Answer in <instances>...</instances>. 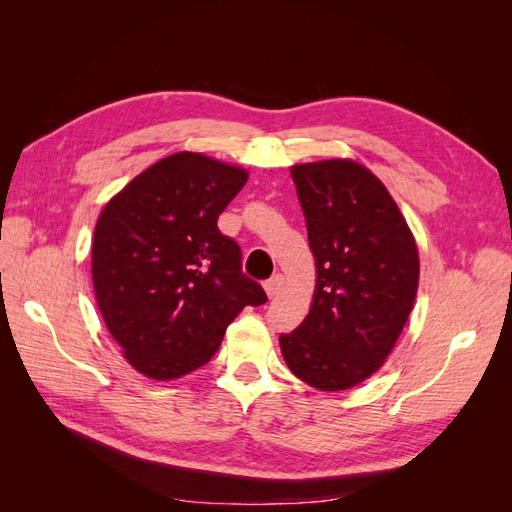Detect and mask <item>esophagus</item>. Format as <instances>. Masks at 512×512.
<instances>
[{
  "instance_id": "1",
  "label": "esophagus",
  "mask_w": 512,
  "mask_h": 512,
  "mask_svg": "<svg viewBox=\"0 0 512 512\" xmlns=\"http://www.w3.org/2000/svg\"><path fill=\"white\" fill-rule=\"evenodd\" d=\"M282 286H284V275H280V273H275L273 277H269V280L265 282V290H267V294H269L271 299L280 294Z\"/></svg>"
}]
</instances>
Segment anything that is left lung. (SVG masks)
<instances>
[{"instance_id":"1","label":"left lung","mask_w":512,"mask_h":512,"mask_svg":"<svg viewBox=\"0 0 512 512\" xmlns=\"http://www.w3.org/2000/svg\"><path fill=\"white\" fill-rule=\"evenodd\" d=\"M316 258L309 314L280 335L286 365L320 391L378 371L412 312L418 250L389 190L352 160L292 166Z\"/></svg>"}]
</instances>
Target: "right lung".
I'll list each match as a JSON object with an SVG mask.
<instances>
[{"instance_id": "right-lung-1", "label": "right lung", "mask_w": 512, "mask_h": 512, "mask_svg": "<svg viewBox=\"0 0 512 512\" xmlns=\"http://www.w3.org/2000/svg\"><path fill=\"white\" fill-rule=\"evenodd\" d=\"M245 181L243 168L179 151L134 177L100 213L91 245L98 307L141 374H190L218 352L245 305L267 303L241 271L239 243L218 228Z\"/></svg>"}]
</instances>
